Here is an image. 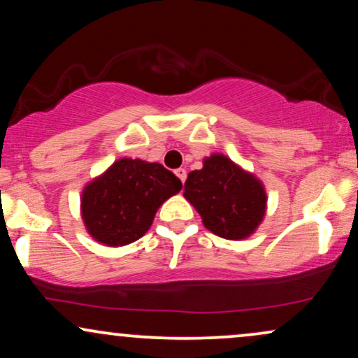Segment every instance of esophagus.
I'll list each match as a JSON object with an SVG mask.
<instances>
[{
  "mask_svg": "<svg viewBox=\"0 0 358 358\" xmlns=\"http://www.w3.org/2000/svg\"><path fill=\"white\" fill-rule=\"evenodd\" d=\"M175 175L178 176L180 182L185 183V180H187V170H185V168H178V170H175Z\"/></svg>",
  "mask_w": 358,
  "mask_h": 358,
  "instance_id": "1",
  "label": "esophagus"
}]
</instances>
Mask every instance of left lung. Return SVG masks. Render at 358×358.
<instances>
[{"label":"left lung","mask_w":358,"mask_h":358,"mask_svg":"<svg viewBox=\"0 0 358 358\" xmlns=\"http://www.w3.org/2000/svg\"><path fill=\"white\" fill-rule=\"evenodd\" d=\"M183 195L200 213L205 228L227 240L252 235L266 210L260 180L218 153L205 158L201 170L188 173Z\"/></svg>","instance_id":"1"}]
</instances>
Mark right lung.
Returning a JSON list of instances; mask_svg holds the SVG:
<instances>
[{
	"instance_id": "add662e5",
	"label": "right lung",
	"mask_w": 358,
	"mask_h": 358,
	"mask_svg": "<svg viewBox=\"0 0 358 358\" xmlns=\"http://www.w3.org/2000/svg\"><path fill=\"white\" fill-rule=\"evenodd\" d=\"M182 182L160 163L122 158L81 193V217L88 234L108 247L136 242L152 227L163 201Z\"/></svg>"
}]
</instances>
